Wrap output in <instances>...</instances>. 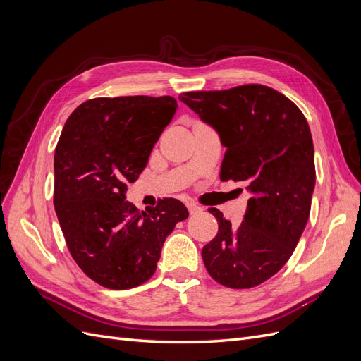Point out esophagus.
Returning <instances> with one entry per match:
<instances>
[{
    "instance_id": "esophagus-1",
    "label": "esophagus",
    "mask_w": 361,
    "mask_h": 361,
    "mask_svg": "<svg viewBox=\"0 0 361 361\" xmlns=\"http://www.w3.org/2000/svg\"><path fill=\"white\" fill-rule=\"evenodd\" d=\"M187 207H188L190 214H197V212L202 211V207H200L197 203H194V202H188V203H187Z\"/></svg>"
}]
</instances>
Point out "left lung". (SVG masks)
I'll return each instance as SVG.
<instances>
[{"instance_id": "obj_1", "label": "left lung", "mask_w": 361, "mask_h": 361, "mask_svg": "<svg viewBox=\"0 0 361 361\" xmlns=\"http://www.w3.org/2000/svg\"><path fill=\"white\" fill-rule=\"evenodd\" d=\"M179 99L220 133V179L245 182L251 192L239 227L207 209L218 233L202 248L204 267L226 288L259 286L289 260L309 220L316 170L307 120L289 97L262 84Z\"/></svg>"}]
</instances>
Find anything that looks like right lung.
<instances>
[{
  "label": "right lung",
  "instance_id": "obj_1",
  "mask_svg": "<svg viewBox=\"0 0 361 361\" xmlns=\"http://www.w3.org/2000/svg\"><path fill=\"white\" fill-rule=\"evenodd\" d=\"M171 96L94 97L69 116L54 155V206L71 256L106 289L143 285L157 271L167 235L188 218L176 199L138 211L128 182L145 170L176 113Z\"/></svg>",
  "mask_w": 361,
  "mask_h": 361
}]
</instances>
